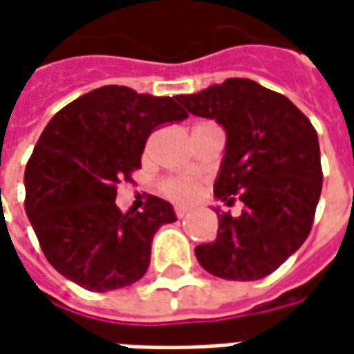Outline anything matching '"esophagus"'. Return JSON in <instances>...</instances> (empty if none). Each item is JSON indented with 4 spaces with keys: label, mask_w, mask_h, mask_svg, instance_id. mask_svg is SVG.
<instances>
[{
    "label": "esophagus",
    "mask_w": 354,
    "mask_h": 354,
    "mask_svg": "<svg viewBox=\"0 0 354 354\" xmlns=\"http://www.w3.org/2000/svg\"><path fill=\"white\" fill-rule=\"evenodd\" d=\"M189 214V208H184V207H178L176 208V216L178 218H185V216Z\"/></svg>",
    "instance_id": "34e87169"
}]
</instances>
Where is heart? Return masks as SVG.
I'll use <instances>...</instances> for the list:
<instances>
[{"label": "heart", "instance_id": "obj_1", "mask_svg": "<svg viewBox=\"0 0 354 354\" xmlns=\"http://www.w3.org/2000/svg\"><path fill=\"white\" fill-rule=\"evenodd\" d=\"M197 192H199V184L192 178H174L162 184V193L176 203H189Z\"/></svg>", "mask_w": 354, "mask_h": 354}]
</instances>
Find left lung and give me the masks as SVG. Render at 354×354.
Listing matches in <instances>:
<instances>
[{
  "mask_svg": "<svg viewBox=\"0 0 354 354\" xmlns=\"http://www.w3.org/2000/svg\"><path fill=\"white\" fill-rule=\"evenodd\" d=\"M176 100L225 131L214 197L237 195L241 216L218 214V235L195 248L208 273L258 281L288 260L309 235L322 189L320 147L311 121L282 96L252 80L231 77Z\"/></svg>",
  "mask_w": 354,
  "mask_h": 354,
  "instance_id": "8db88e82",
  "label": "left lung"
}]
</instances>
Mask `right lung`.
Here are the masks:
<instances>
[{
  "label": "right lung",
  "instance_id": "1",
  "mask_svg": "<svg viewBox=\"0 0 354 354\" xmlns=\"http://www.w3.org/2000/svg\"><path fill=\"white\" fill-rule=\"evenodd\" d=\"M185 117L170 96L106 85L50 119L26 165L24 207L58 273L91 292L131 286L146 274L153 235L176 222V212L153 195L142 212H121L117 184L140 169L155 129Z\"/></svg>",
  "mask_w": 354,
  "mask_h": 354
}]
</instances>
